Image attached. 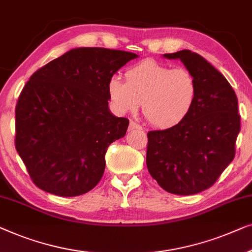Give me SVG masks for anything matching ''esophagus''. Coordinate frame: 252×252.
<instances>
[{
	"label": "esophagus",
	"instance_id": "obj_1",
	"mask_svg": "<svg viewBox=\"0 0 252 252\" xmlns=\"http://www.w3.org/2000/svg\"><path fill=\"white\" fill-rule=\"evenodd\" d=\"M129 130H141V126L138 125V123L131 121L129 125Z\"/></svg>",
	"mask_w": 252,
	"mask_h": 252
}]
</instances>
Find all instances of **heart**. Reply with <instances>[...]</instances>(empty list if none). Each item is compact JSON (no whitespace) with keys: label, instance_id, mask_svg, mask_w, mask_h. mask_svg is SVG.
Masks as SVG:
<instances>
[{"label":"heart","instance_id":"1","mask_svg":"<svg viewBox=\"0 0 252 252\" xmlns=\"http://www.w3.org/2000/svg\"><path fill=\"white\" fill-rule=\"evenodd\" d=\"M126 82L113 77L108 94L119 113L136 112L143 102L145 118L154 126L169 129L189 115L196 100L195 77L189 69L171 68L146 60L126 73Z\"/></svg>","mask_w":252,"mask_h":252}]
</instances>
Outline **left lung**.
I'll return each mask as SVG.
<instances>
[{
    "mask_svg": "<svg viewBox=\"0 0 252 252\" xmlns=\"http://www.w3.org/2000/svg\"><path fill=\"white\" fill-rule=\"evenodd\" d=\"M179 59L196 81L197 94L180 125L150 131L146 164L166 192L192 195L209 189L235 155L240 132L237 97L222 74L190 50L165 54Z\"/></svg>",
    "mask_w": 252,
    "mask_h": 252,
    "instance_id": "obj_1",
    "label": "left lung"
}]
</instances>
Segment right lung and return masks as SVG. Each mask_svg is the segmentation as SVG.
Listing matches in <instances>:
<instances>
[{"label": "right lung", "mask_w": 252, "mask_h": 252, "mask_svg": "<svg viewBox=\"0 0 252 252\" xmlns=\"http://www.w3.org/2000/svg\"><path fill=\"white\" fill-rule=\"evenodd\" d=\"M132 52L75 48L36 70L16 106V150L38 189L88 193L105 171V154L129 120L113 115L108 83Z\"/></svg>", "instance_id": "obj_1"}]
</instances>
